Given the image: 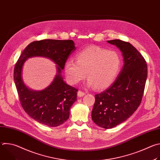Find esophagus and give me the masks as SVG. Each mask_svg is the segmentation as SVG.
I'll use <instances>...</instances> for the list:
<instances>
[{
	"label": "esophagus",
	"instance_id": "1",
	"mask_svg": "<svg viewBox=\"0 0 160 160\" xmlns=\"http://www.w3.org/2000/svg\"><path fill=\"white\" fill-rule=\"evenodd\" d=\"M77 95H78V97L80 98V97H82V96H85V93L84 92H82V91H81V90H79L78 92V93H77Z\"/></svg>",
	"mask_w": 160,
	"mask_h": 160
}]
</instances>
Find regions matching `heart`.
I'll return each mask as SVG.
<instances>
[{
  "instance_id": "obj_1",
  "label": "heart",
  "mask_w": 160,
  "mask_h": 160,
  "mask_svg": "<svg viewBox=\"0 0 160 160\" xmlns=\"http://www.w3.org/2000/svg\"><path fill=\"white\" fill-rule=\"evenodd\" d=\"M121 65L122 59L118 52L91 45L77 54V61H66L64 72L72 84H77L87 75L88 85L104 89L115 82Z\"/></svg>"
}]
</instances>
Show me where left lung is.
<instances>
[{"label":"left lung","mask_w":160,"mask_h":160,"mask_svg":"<svg viewBox=\"0 0 160 160\" xmlns=\"http://www.w3.org/2000/svg\"><path fill=\"white\" fill-rule=\"evenodd\" d=\"M122 53L123 66L112 85L95 96L92 119L98 126L112 128L122 123L139 106L148 76L146 62L132 44L116 39L107 41Z\"/></svg>","instance_id":"obj_1"}]
</instances>
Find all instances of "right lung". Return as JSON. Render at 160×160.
<instances>
[{
  "label": "right lung",
  "instance_id": "obj_1",
  "mask_svg": "<svg viewBox=\"0 0 160 160\" xmlns=\"http://www.w3.org/2000/svg\"><path fill=\"white\" fill-rule=\"evenodd\" d=\"M75 49V43L72 40L45 39L30 43L19 56L14 72L18 94L25 111L38 123L55 127L69 118L70 108L77 101L78 90L64 81L61 72L68 57ZM36 56L49 58L57 65V73L53 81L42 91L28 88L22 77L25 61Z\"/></svg>",
  "mask_w": 160,
  "mask_h": 160
}]
</instances>
